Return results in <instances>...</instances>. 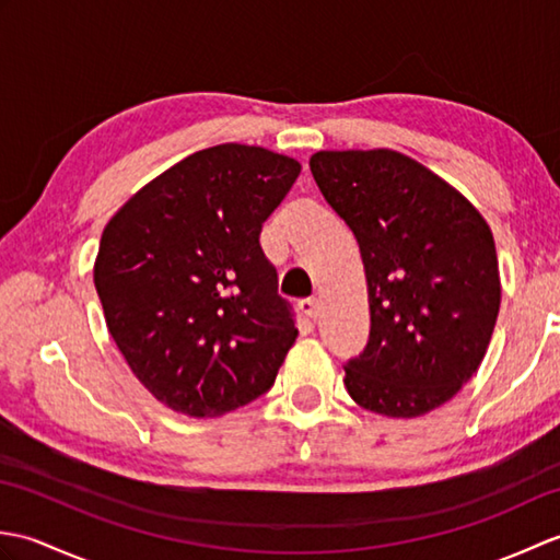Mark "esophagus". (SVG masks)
I'll list each match as a JSON object with an SVG mask.
<instances>
[{
  "instance_id": "1",
  "label": "esophagus",
  "mask_w": 560,
  "mask_h": 560,
  "mask_svg": "<svg viewBox=\"0 0 560 560\" xmlns=\"http://www.w3.org/2000/svg\"><path fill=\"white\" fill-rule=\"evenodd\" d=\"M301 313L307 317V319H313V323H317V317H319V303L315 301V299H305V301H301Z\"/></svg>"
}]
</instances>
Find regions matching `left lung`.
<instances>
[{
    "instance_id": "8db88e82",
    "label": "left lung",
    "mask_w": 560,
    "mask_h": 560,
    "mask_svg": "<svg viewBox=\"0 0 560 560\" xmlns=\"http://www.w3.org/2000/svg\"><path fill=\"white\" fill-rule=\"evenodd\" d=\"M311 171L361 247L371 337L343 371L359 407L416 419L479 371L501 307L489 223L477 207L392 149L317 151Z\"/></svg>"
}]
</instances>
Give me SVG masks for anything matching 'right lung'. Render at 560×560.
I'll return each mask as SVG.
<instances>
[{"mask_svg": "<svg viewBox=\"0 0 560 560\" xmlns=\"http://www.w3.org/2000/svg\"><path fill=\"white\" fill-rule=\"evenodd\" d=\"M299 173L261 147L201 149L105 225L93 265L105 325L168 409L211 419L277 380L299 329L259 231Z\"/></svg>", "mask_w": 560, "mask_h": 560, "instance_id": "obj_1", "label": "right lung"}]
</instances>
